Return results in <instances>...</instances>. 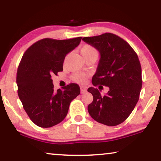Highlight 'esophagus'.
Returning a JSON list of instances; mask_svg holds the SVG:
<instances>
[{
  "mask_svg": "<svg viewBox=\"0 0 161 161\" xmlns=\"http://www.w3.org/2000/svg\"><path fill=\"white\" fill-rule=\"evenodd\" d=\"M80 91H81V94H84L86 92V89L84 86H81L80 87Z\"/></svg>",
  "mask_w": 161,
  "mask_h": 161,
  "instance_id": "esophagus-1",
  "label": "esophagus"
}]
</instances>
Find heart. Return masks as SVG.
I'll return each mask as SVG.
<instances>
[{
  "mask_svg": "<svg viewBox=\"0 0 161 161\" xmlns=\"http://www.w3.org/2000/svg\"><path fill=\"white\" fill-rule=\"evenodd\" d=\"M81 54H82L83 58H84V57L89 55V54H97V50L91 45H85L81 48ZM72 78L76 82H78L80 84H85L87 80V78H88V75L84 74V73H76V74L73 75Z\"/></svg>",
  "mask_w": 161,
  "mask_h": 161,
  "instance_id": "heart-1",
  "label": "heart"
}]
</instances>
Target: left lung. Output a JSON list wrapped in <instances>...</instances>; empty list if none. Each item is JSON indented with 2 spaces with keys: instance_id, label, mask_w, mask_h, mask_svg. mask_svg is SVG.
<instances>
[{
  "instance_id": "obj_1",
  "label": "left lung",
  "mask_w": 161,
  "mask_h": 161,
  "mask_svg": "<svg viewBox=\"0 0 161 161\" xmlns=\"http://www.w3.org/2000/svg\"><path fill=\"white\" fill-rule=\"evenodd\" d=\"M82 40L101 55L92 84L109 87L104 96L97 88L89 87L87 91L93 102L88 106L89 113L100 124L117 126L129 116L139 99L142 76L137 54L126 41L110 32Z\"/></svg>"
}]
</instances>
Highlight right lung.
Segmentation results:
<instances>
[{"label": "right lung", "mask_w": 161, "mask_h": 161, "mask_svg": "<svg viewBox=\"0 0 161 161\" xmlns=\"http://www.w3.org/2000/svg\"><path fill=\"white\" fill-rule=\"evenodd\" d=\"M81 38H44L23 55L16 77L18 94L29 118L37 126L50 128L60 123L71 102L80 94V86L73 83L55 91L51 77L63 70L65 56L77 47Z\"/></svg>", "instance_id": "1"}]
</instances>
